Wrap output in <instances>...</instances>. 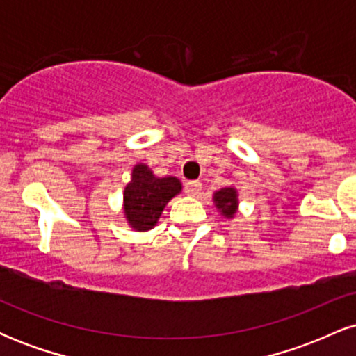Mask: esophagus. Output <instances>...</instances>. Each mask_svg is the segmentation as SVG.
<instances>
[{"label":"esophagus","instance_id":"esophagus-1","mask_svg":"<svg viewBox=\"0 0 356 356\" xmlns=\"http://www.w3.org/2000/svg\"><path fill=\"white\" fill-rule=\"evenodd\" d=\"M202 191V184L199 181H189L186 184V194L191 197H197Z\"/></svg>","mask_w":356,"mask_h":356}]
</instances>
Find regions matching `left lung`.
<instances>
[{
	"label": "left lung",
	"instance_id": "left-lung-1",
	"mask_svg": "<svg viewBox=\"0 0 356 356\" xmlns=\"http://www.w3.org/2000/svg\"><path fill=\"white\" fill-rule=\"evenodd\" d=\"M212 201H214V206L218 207L220 216H224V218L227 219H232L239 207L238 189L231 186V187H224V189L216 191L214 195H212Z\"/></svg>",
	"mask_w": 356,
	"mask_h": 356
}]
</instances>
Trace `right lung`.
Segmentation results:
<instances>
[{
    "instance_id": "1",
    "label": "right lung",
    "mask_w": 356,
    "mask_h": 356,
    "mask_svg": "<svg viewBox=\"0 0 356 356\" xmlns=\"http://www.w3.org/2000/svg\"><path fill=\"white\" fill-rule=\"evenodd\" d=\"M182 184L174 175L157 177L149 165L137 164L124 191V216L134 231H150L170 199L181 194Z\"/></svg>"
}]
</instances>
